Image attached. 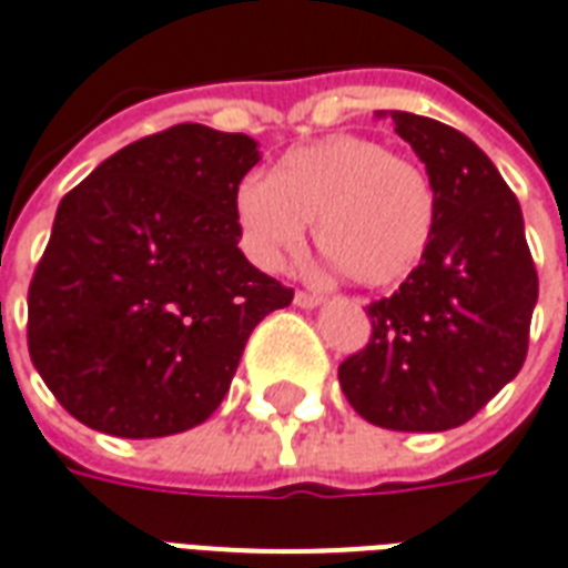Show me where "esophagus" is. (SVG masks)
I'll return each instance as SVG.
<instances>
[{"instance_id": "obj_1", "label": "esophagus", "mask_w": 568, "mask_h": 568, "mask_svg": "<svg viewBox=\"0 0 568 568\" xmlns=\"http://www.w3.org/2000/svg\"><path fill=\"white\" fill-rule=\"evenodd\" d=\"M321 300H324V293L317 291H296V296H293V303L300 305V308H315Z\"/></svg>"}]
</instances>
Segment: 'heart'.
Listing matches in <instances>:
<instances>
[{
  "mask_svg": "<svg viewBox=\"0 0 568 568\" xmlns=\"http://www.w3.org/2000/svg\"><path fill=\"white\" fill-rule=\"evenodd\" d=\"M241 244L268 272L303 251L308 223L317 247L364 287H392L419 268L437 220L428 174L406 155L361 134L291 149L272 176L235 192Z\"/></svg>",
  "mask_w": 568,
  "mask_h": 568,
  "instance_id": "heart-1",
  "label": "heart"
}]
</instances>
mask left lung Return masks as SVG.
Returning <instances> with one entry per match:
<instances>
[{
  "mask_svg": "<svg viewBox=\"0 0 568 568\" xmlns=\"http://www.w3.org/2000/svg\"><path fill=\"white\" fill-rule=\"evenodd\" d=\"M437 199L428 253L394 296L369 303L373 336L339 364L357 416L388 432H449L474 419L529 348L538 272L520 201L468 136L392 112Z\"/></svg>",
  "mask_w": 568,
  "mask_h": 568,
  "instance_id": "left-lung-1",
  "label": "left lung"
}]
</instances>
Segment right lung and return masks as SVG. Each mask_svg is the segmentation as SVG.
I'll list each match as a JSON object with an SVG mask.
<instances>
[{"mask_svg": "<svg viewBox=\"0 0 568 568\" xmlns=\"http://www.w3.org/2000/svg\"><path fill=\"white\" fill-rule=\"evenodd\" d=\"M247 134L174 124L63 195L27 296L39 376L112 437H168L223 404L241 352L293 291L239 251Z\"/></svg>", "mask_w": 568, "mask_h": 568, "instance_id": "right-lung-1", "label": "right lung"}]
</instances>
